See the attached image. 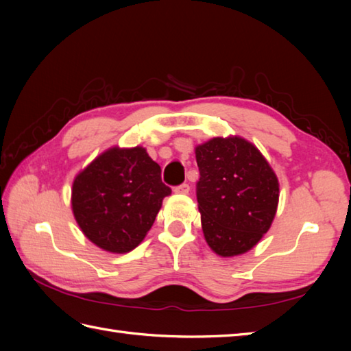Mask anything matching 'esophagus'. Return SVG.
Listing matches in <instances>:
<instances>
[{
    "label": "esophagus",
    "instance_id": "esophagus-1",
    "mask_svg": "<svg viewBox=\"0 0 351 351\" xmlns=\"http://www.w3.org/2000/svg\"><path fill=\"white\" fill-rule=\"evenodd\" d=\"M173 191L178 193V195H187V193L190 191V185L189 184H181V185H178V187H175Z\"/></svg>",
    "mask_w": 351,
    "mask_h": 351
}]
</instances>
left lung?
Instances as JSON below:
<instances>
[{
  "label": "left lung",
  "instance_id": "obj_1",
  "mask_svg": "<svg viewBox=\"0 0 351 351\" xmlns=\"http://www.w3.org/2000/svg\"><path fill=\"white\" fill-rule=\"evenodd\" d=\"M200 221L219 256L243 255L270 229L279 204L278 176L255 145L238 136L196 146Z\"/></svg>",
  "mask_w": 351,
  "mask_h": 351
}]
</instances>
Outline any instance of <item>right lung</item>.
Masks as SVG:
<instances>
[{
    "mask_svg": "<svg viewBox=\"0 0 351 351\" xmlns=\"http://www.w3.org/2000/svg\"><path fill=\"white\" fill-rule=\"evenodd\" d=\"M170 193L161 181V167L145 147L114 146L75 176L72 213L99 249L126 253L143 241Z\"/></svg>",
    "mask_w": 351,
    "mask_h": 351,
    "instance_id": "right-lung-1",
    "label": "right lung"
}]
</instances>
